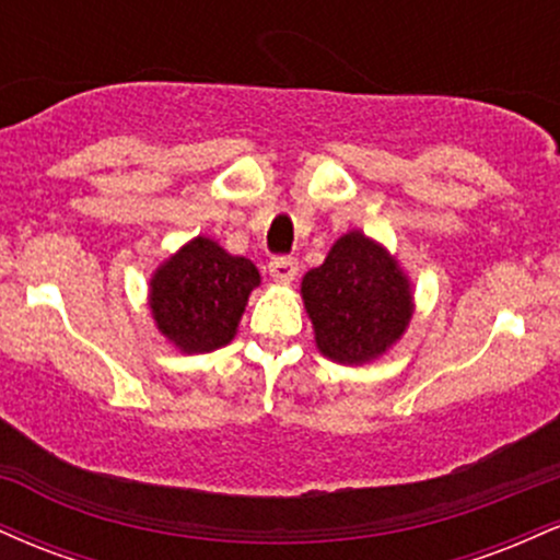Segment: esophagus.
Masks as SVG:
<instances>
[{
  "label": "esophagus",
  "mask_w": 560,
  "mask_h": 560,
  "mask_svg": "<svg viewBox=\"0 0 560 560\" xmlns=\"http://www.w3.org/2000/svg\"><path fill=\"white\" fill-rule=\"evenodd\" d=\"M268 271H271L276 284H292L294 276L300 271V266L294 258H284V255H281V258H273L268 262Z\"/></svg>",
  "instance_id": "obj_1"
}]
</instances>
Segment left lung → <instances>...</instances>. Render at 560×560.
Segmentation results:
<instances>
[{
  "instance_id": "left-lung-1",
  "label": "left lung",
  "mask_w": 560,
  "mask_h": 560,
  "mask_svg": "<svg viewBox=\"0 0 560 560\" xmlns=\"http://www.w3.org/2000/svg\"><path fill=\"white\" fill-rule=\"evenodd\" d=\"M305 313L324 358L342 365L378 361L413 318V284L384 244L352 229L302 276Z\"/></svg>"
}]
</instances>
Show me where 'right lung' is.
<instances>
[{"label":"right lung","mask_w":560,"mask_h":560,"mask_svg":"<svg viewBox=\"0 0 560 560\" xmlns=\"http://www.w3.org/2000/svg\"><path fill=\"white\" fill-rule=\"evenodd\" d=\"M255 287L260 271L253 260L226 253L210 236H195L155 268L147 305L178 352L202 355L236 337Z\"/></svg>","instance_id":"right-lung-1"}]
</instances>
